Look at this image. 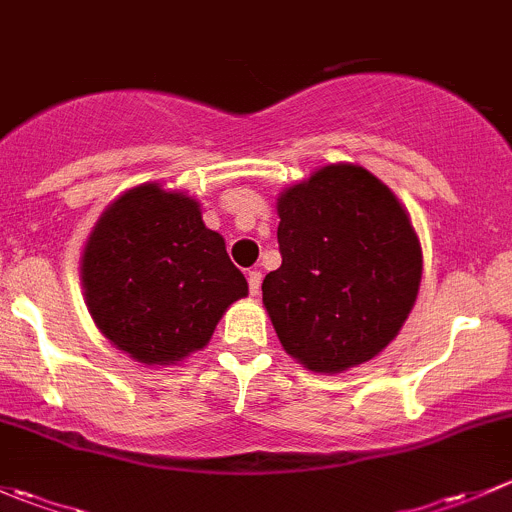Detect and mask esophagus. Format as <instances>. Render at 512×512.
I'll use <instances>...</instances> for the list:
<instances>
[{
  "label": "esophagus",
  "mask_w": 512,
  "mask_h": 512,
  "mask_svg": "<svg viewBox=\"0 0 512 512\" xmlns=\"http://www.w3.org/2000/svg\"><path fill=\"white\" fill-rule=\"evenodd\" d=\"M247 285H250V292H252V294L260 292L262 272H260V270H250V272H247Z\"/></svg>",
  "instance_id": "esophagus-1"
}]
</instances>
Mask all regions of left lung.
Masks as SVG:
<instances>
[{
    "mask_svg": "<svg viewBox=\"0 0 512 512\" xmlns=\"http://www.w3.org/2000/svg\"><path fill=\"white\" fill-rule=\"evenodd\" d=\"M282 265L262 302L289 356L337 374L374 359L399 334L421 282L409 213L361 165L314 170L277 198Z\"/></svg>",
    "mask_w": 512,
    "mask_h": 512,
    "instance_id": "8db88e82",
    "label": "left lung"
}]
</instances>
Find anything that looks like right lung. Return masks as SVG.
I'll list each match as a JSON object with an SVG mask.
<instances>
[{"mask_svg":"<svg viewBox=\"0 0 512 512\" xmlns=\"http://www.w3.org/2000/svg\"><path fill=\"white\" fill-rule=\"evenodd\" d=\"M86 307L103 337L141 364H175L213 337L247 294L223 235L193 198L143 183L113 200L81 257Z\"/></svg>","mask_w":512,"mask_h":512,"instance_id":"obj_1","label":"right lung"}]
</instances>
